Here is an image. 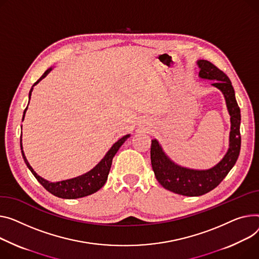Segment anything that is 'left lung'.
I'll list each match as a JSON object with an SVG mask.
<instances>
[{
	"instance_id": "obj_1",
	"label": "left lung",
	"mask_w": 259,
	"mask_h": 259,
	"mask_svg": "<svg viewBox=\"0 0 259 259\" xmlns=\"http://www.w3.org/2000/svg\"><path fill=\"white\" fill-rule=\"evenodd\" d=\"M199 76L214 80L213 86L225 97L230 114L231 131L229 149L224 158L209 169L198 170L182 167L171 161L163 153L156 140L151 144V163L157 181L168 191L178 195L197 197L212 191L225 178L235 164L240 151V110L235 99L234 89L228 76L207 60H198Z\"/></svg>"
}]
</instances>
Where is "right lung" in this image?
<instances>
[{
  "label": "right lung",
  "instance_id": "right-lung-1",
  "mask_svg": "<svg viewBox=\"0 0 259 259\" xmlns=\"http://www.w3.org/2000/svg\"><path fill=\"white\" fill-rule=\"evenodd\" d=\"M51 70H52V68H49V70H47L44 73V75L35 83H34V85H36L41 79H44L50 73ZM31 93H32V89L29 93V98L31 97ZM27 108L24 111L23 119L25 117V113H26ZM129 136L130 135H125V136L122 137V139H119L110 148V150L105 155V157L103 158L92 170H90L89 173H86V174H84L82 176H79V177H76V178H73V179H70V180H64V181L55 182V183L54 182H49V181L45 180L44 178L39 177L35 173V171L33 170V168L29 164L28 160L26 159V156H25L24 151H23L22 135H21V149H22L23 158H24L27 166L31 170V173L34 175V177L37 179V181L47 189L49 193H51L52 195H54L58 198H62V199H77V198L86 197V196L92 195V194L98 192L99 189L105 184V182L108 178V174H109V170H110V167H111V163H112V159L114 157V155L118 151L119 147L125 143V141L128 139Z\"/></svg>",
  "mask_w": 259,
  "mask_h": 259
}]
</instances>
